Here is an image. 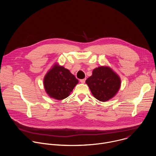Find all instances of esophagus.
I'll list each match as a JSON object with an SVG mask.
<instances>
[{
    "label": "esophagus",
    "mask_w": 156,
    "mask_h": 156,
    "mask_svg": "<svg viewBox=\"0 0 156 156\" xmlns=\"http://www.w3.org/2000/svg\"><path fill=\"white\" fill-rule=\"evenodd\" d=\"M80 82L81 83H85V79H80Z\"/></svg>",
    "instance_id": "34e87169"
}]
</instances>
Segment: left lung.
Instances as JSON below:
<instances>
[{
    "mask_svg": "<svg viewBox=\"0 0 156 156\" xmlns=\"http://www.w3.org/2000/svg\"><path fill=\"white\" fill-rule=\"evenodd\" d=\"M85 82L93 96L101 102L113 98L118 92L121 83L119 76L107 66L94 69L92 75Z\"/></svg>",
    "mask_w": 156,
    "mask_h": 156,
    "instance_id": "8db88e82",
    "label": "left lung"
}]
</instances>
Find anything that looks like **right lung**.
<instances>
[{"label":"right lung","instance_id":"1","mask_svg":"<svg viewBox=\"0 0 156 156\" xmlns=\"http://www.w3.org/2000/svg\"><path fill=\"white\" fill-rule=\"evenodd\" d=\"M79 80L69 70L55 63L48 71L43 80L45 91L48 96L57 100L68 97Z\"/></svg>","mask_w":156,"mask_h":156}]
</instances>
